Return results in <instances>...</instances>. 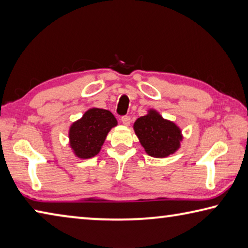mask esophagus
I'll list each match as a JSON object with an SVG mask.
<instances>
[{
  "instance_id": "esophagus-1",
  "label": "esophagus",
  "mask_w": 248,
  "mask_h": 248,
  "mask_svg": "<svg viewBox=\"0 0 248 248\" xmlns=\"http://www.w3.org/2000/svg\"><path fill=\"white\" fill-rule=\"evenodd\" d=\"M121 123H123L124 125H129L130 123H131V118H130V116H123L121 117Z\"/></svg>"
}]
</instances>
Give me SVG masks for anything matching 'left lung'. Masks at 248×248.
<instances>
[{
	"instance_id": "8db88e82",
	"label": "left lung",
	"mask_w": 248,
	"mask_h": 248,
	"mask_svg": "<svg viewBox=\"0 0 248 248\" xmlns=\"http://www.w3.org/2000/svg\"><path fill=\"white\" fill-rule=\"evenodd\" d=\"M145 152L153 157H165L178 150L182 132L174 123L163 119L155 110L138 118L133 125Z\"/></svg>"
}]
</instances>
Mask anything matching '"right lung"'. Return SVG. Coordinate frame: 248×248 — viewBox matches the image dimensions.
Listing matches in <instances>:
<instances>
[{"instance_id": "add662e5", "label": "right lung", "mask_w": 248, "mask_h": 248, "mask_svg": "<svg viewBox=\"0 0 248 248\" xmlns=\"http://www.w3.org/2000/svg\"><path fill=\"white\" fill-rule=\"evenodd\" d=\"M117 125V120L109 110L92 108L70 128V145L79 158H91L102 149L108 132Z\"/></svg>"}]
</instances>
